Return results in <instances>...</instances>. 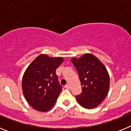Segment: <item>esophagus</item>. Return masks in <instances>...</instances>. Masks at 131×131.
Instances as JSON below:
<instances>
[{
	"instance_id": "1",
	"label": "esophagus",
	"mask_w": 131,
	"mask_h": 131,
	"mask_svg": "<svg viewBox=\"0 0 131 131\" xmlns=\"http://www.w3.org/2000/svg\"><path fill=\"white\" fill-rule=\"evenodd\" d=\"M64 87H65V89H68V90H69V89H70V86H69V84H66V86H64Z\"/></svg>"
}]
</instances>
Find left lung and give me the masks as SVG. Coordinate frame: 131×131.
<instances>
[{
    "label": "left lung",
    "mask_w": 131,
    "mask_h": 131,
    "mask_svg": "<svg viewBox=\"0 0 131 131\" xmlns=\"http://www.w3.org/2000/svg\"><path fill=\"white\" fill-rule=\"evenodd\" d=\"M77 69L82 86V92L75 96L83 107L92 109L106 98L110 89V76L106 67L92 54H85L71 60Z\"/></svg>",
    "instance_id": "8db88e82"
}]
</instances>
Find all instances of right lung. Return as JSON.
I'll return each mask as SVG.
<instances>
[{"instance_id": "obj_1", "label": "right lung", "mask_w": 131, "mask_h": 131, "mask_svg": "<svg viewBox=\"0 0 131 131\" xmlns=\"http://www.w3.org/2000/svg\"><path fill=\"white\" fill-rule=\"evenodd\" d=\"M63 61L61 57L40 54L25 70L22 78L23 93L36 110L48 112L55 104L62 89L56 70Z\"/></svg>"}]
</instances>
